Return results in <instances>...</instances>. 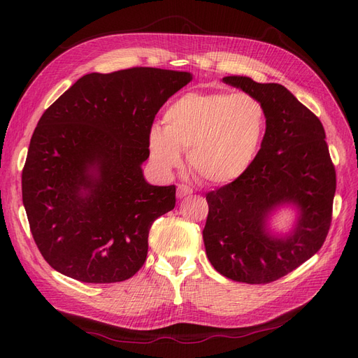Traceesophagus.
Returning <instances> with one entry per match:
<instances>
[{
	"label": "esophagus",
	"instance_id": "obj_1",
	"mask_svg": "<svg viewBox=\"0 0 358 358\" xmlns=\"http://www.w3.org/2000/svg\"><path fill=\"white\" fill-rule=\"evenodd\" d=\"M189 194H192V189H191L188 185H179V187H178L176 196H178L179 199L187 197V196H189Z\"/></svg>",
	"mask_w": 358,
	"mask_h": 358
}]
</instances>
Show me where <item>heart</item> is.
Segmentation results:
<instances>
[{"instance_id": "obj_1", "label": "heart", "mask_w": 358, "mask_h": 358, "mask_svg": "<svg viewBox=\"0 0 358 358\" xmlns=\"http://www.w3.org/2000/svg\"><path fill=\"white\" fill-rule=\"evenodd\" d=\"M267 131V112L245 92H188L164 113V127L149 131V150L162 171L182 164L180 150L199 178L224 185L252 167Z\"/></svg>"}]
</instances>
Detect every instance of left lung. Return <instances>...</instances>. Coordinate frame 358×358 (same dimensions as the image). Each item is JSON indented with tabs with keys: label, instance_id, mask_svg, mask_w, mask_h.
Wrapping results in <instances>:
<instances>
[{
	"label": "left lung",
	"instance_id": "left-lung-1",
	"mask_svg": "<svg viewBox=\"0 0 358 358\" xmlns=\"http://www.w3.org/2000/svg\"><path fill=\"white\" fill-rule=\"evenodd\" d=\"M262 101L267 131L245 175L206 194V254L216 272L236 282L268 284L320 251L331 224L336 170L320 119L285 86L245 76L222 79ZM296 203L299 221L289 236L265 229L269 212Z\"/></svg>",
	"mask_w": 358,
	"mask_h": 358
}]
</instances>
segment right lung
Instances as JSON below:
<instances>
[{
  "label": "right lung",
  "instance_id": "right-lung-1",
  "mask_svg": "<svg viewBox=\"0 0 358 358\" xmlns=\"http://www.w3.org/2000/svg\"><path fill=\"white\" fill-rule=\"evenodd\" d=\"M192 76L152 67L91 73L48 107L31 137L22 200L50 267L88 284L121 282L146 262L148 236L176 187L143 178L155 115Z\"/></svg>",
  "mask_w": 358,
  "mask_h": 358
}]
</instances>
